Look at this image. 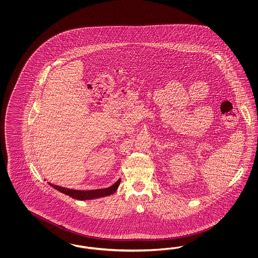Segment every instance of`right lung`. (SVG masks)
I'll return each instance as SVG.
<instances>
[{"mask_svg": "<svg viewBox=\"0 0 258 258\" xmlns=\"http://www.w3.org/2000/svg\"><path fill=\"white\" fill-rule=\"evenodd\" d=\"M121 183V179L118 180L114 184H112L107 188H102V189H95V190H77V189H71V188H67V187H62L60 185H56V184H48L54 187L55 189H57L58 191H60L63 195H67L69 197H73L74 199L77 200H92V199H96V198H101V197H108L113 195L119 184Z\"/></svg>", "mask_w": 258, "mask_h": 258, "instance_id": "obj_1", "label": "right lung"}]
</instances>
